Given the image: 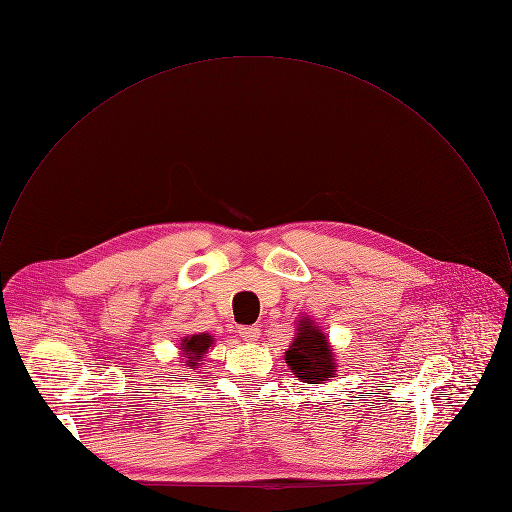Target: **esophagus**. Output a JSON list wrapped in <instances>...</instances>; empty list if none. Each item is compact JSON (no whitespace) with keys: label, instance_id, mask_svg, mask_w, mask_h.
I'll use <instances>...</instances> for the list:
<instances>
[{"label":"esophagus","instance_id":"esophagus-1","mask_svg":"<svg viewBox=\"0 0 512 512\" xmlns=\"http://www.w3.org/2000/svg\"><path fill=\"white\" fill-rule=\"evenodd\" d=\"M238 334H240L242 340L254 343V341H258V338H260V328L258 326H244V328L238 330Z\"/></svg>","mask_w":512,"mask_h":512}]
</instances>
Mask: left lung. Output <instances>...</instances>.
Here are the masks:
<instances>
[{
	"label": "left lung",
	"instance_id": "8db88e82",
	"mask_svg": "<svg viewBox=\"0 0 512 512\" xmlns=\"http://www.w3.org/2000/svg\"><path fill=\"white\" fill-rule=\"evenodd\" d=\"M284 361L304 383H328L340 371L334 345L322 328L304 314L296 320L294 340L284 353Z\"/></svg>",
	"mask_w": 512,
	"mask_h": 512
}]
</instances>
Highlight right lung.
<instances>
[{"mask_svg": "<svg viewBox=\"0 0 512 512\" xmlns=\"http://www.w3.org/2000/svg\"><path fill=\"white\" fill-rule=\"evenodd\" d=\"M212 347H214V336H210V334H190V336H184L178 343L180 355L184 359L182 363L188 369H196L204 361V355Z\"/></svg>", "mask_w": 512, "mask_h": 512, "instance_id": "1", "label": "right lung"}]
</instances>
